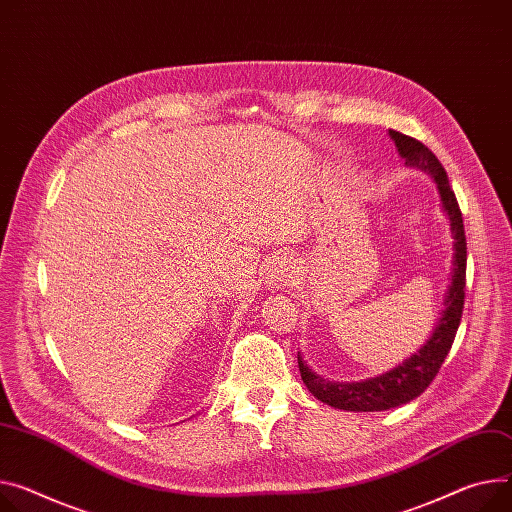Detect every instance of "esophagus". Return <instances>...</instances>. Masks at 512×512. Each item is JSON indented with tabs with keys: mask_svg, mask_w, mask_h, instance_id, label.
<instances>
[{
	"mask_svg": "<svg viewBox=\"0 0 512 512\" xmlns=\"http://www.w3.org/2000/svg\"><path fill=\"white\" fill-rule=\"evenodd\" d=\"M293 258L289 256H279L277 260L272 262L270 266V283L274 287H287L291 281V274H293Z\"/></svg>",
	"mask_w": 512,
	"mask_h": 512,
	"instance_id": "esophagus-1",
	"label": "esophagus"
}]
</instances>
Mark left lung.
<instances>
[{
  "instance_id": "1",
  "label": "left lung",
  "mask_w": 512,
  "mask_h": 512,
  "mask_svg": "<svg viewBox=\"0 0 512 512\" xmlns=\"http://www.w3.org/2000/svg\"><path fill=\"white\" fill-rule=\"evenodd\" d=\"M389 135L393 141H396L398 151L406 160V164L426 170L428 174H432V178H435L439 186L441 201L445 211L449 213L451 229L455 235V260H453L455 268H453L451 287L445 299L443 316L435 332H432L428 342L416 352L414 357H410L406 363H402L393 371L375 379L359 381V383H332L318 375H313L303 363V359L297 355L301 379L313 396L334 408L350 410V412H381V410L408 404L410 400L418 398L420 393L432 383V379L437 377L441 365L445 363V357L449 355L459 322H461L463 301H465L467 242H465L461 209L455 199V192L449 184L447 172L443 164L437 160V155L432 153L422 141L393 129L389 131Z\"/></svg>"
}]
</instances>
